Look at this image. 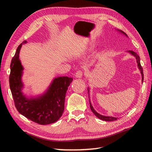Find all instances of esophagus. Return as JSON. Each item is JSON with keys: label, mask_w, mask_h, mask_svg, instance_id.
<instances>
[{"label": "esophagus", "mask_w": 152, "mask_h": 152, "mask_svg": "<svg viewBox=\"0 0 152 152\" xmlns=\"http://www.w3.org/2000/svg\"><path fill=\"white\" fill-rule=\"evenodd\" d=\"M82 75H83V72H81V71H77V72H76V74H75V76L76 77V78H82Z\"/></svg>", "instance_id": "1"}]
</instances>
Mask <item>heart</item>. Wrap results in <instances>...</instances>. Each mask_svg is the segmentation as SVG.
<instances>
[{
	"instance_id": "obj_1",
	"label": "heart",
	"mask_w": 152,
	"mask_h": 152,
	"mask_svg": "<svg viewBox=\"0 0 152 152\" xmlns=\"http://www.w3.org/2000/svg\"><path fill=\"white\" fill-rule=\"evenodd\" d=\"M96 46V43L95 42H91L88 46L86 47V50L87 51H91L93 50ZM96 57H98V55H96Z\"/></svg>"
}]
</instances>
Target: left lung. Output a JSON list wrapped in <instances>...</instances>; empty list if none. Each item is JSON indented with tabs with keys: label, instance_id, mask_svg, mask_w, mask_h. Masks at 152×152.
Returning <instances> with one entry per match:
<instances>
[{
	"label": "left lung",
	"instance_id": "8db88e82",
	"mask_svg": "<svg viewBox=\"0 0 152 152\" xmlns=\"http://www.w3.org/2000/svg\"><path fill=\"white\" fill-rule=\"evenodd\" d=\"M116 31L119 32V33H121L122 34L125 35L126 37H127V35L124 32H123L122 31H119V30H116ZM127 53H129L130 55H131L132 56H133L135 59H136V61H137V66H138V69H139L140 74H141V76H142V83H143V80H144V74H143V70H142V68L141 66V64H140V57L138 56V55L134 52L133 51H127ZM89 92H90V88H88V96H89V104H90V108H91V111L93 112V114H94L96 117L98 118L102 119L103 121H115V120H117L118 118H115V117H112V116H106V115H101L99 113H98L96 112L95 110L93 108V106H92V104L91 102V100H90V96H89Z\"/></svg>",
	"mask_w": 152,
	"mask_h": 152
}]
</instances>
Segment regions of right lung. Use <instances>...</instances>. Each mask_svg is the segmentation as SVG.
Listing matches in <instances>:
<instances>
[{
	"label": "right lung",
	"instance_id": "obj_1",
	"mask_svg": "<svg viewBox=\"0 0 152 152\" xmlns=\"http://www.w3.org/2000/svg\"><path fill=\"white\" fill-rule=\"evenodd\" d=\"M26 43L25 40L18 47L10 64L9 83L15 106L21 115L37 124H53L63 114L66 93L73 78L56 77L42 94L34 96L24 93L25 85L22 80L24 68L19 59V52L22 45Z\"/></svg>",
	"mask_w": 152,
	"mask_h": 152
}]
</instances>
